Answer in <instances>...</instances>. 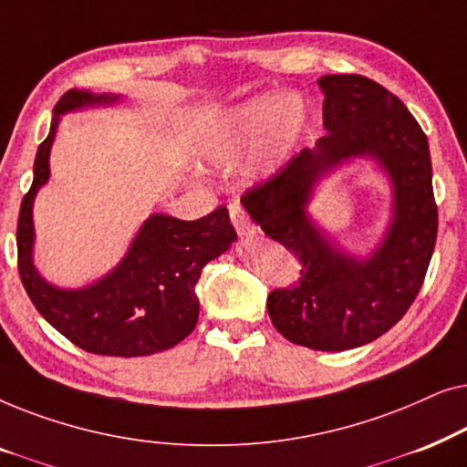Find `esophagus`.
<instances>
[{
  "instance_id": "1",
  "label": "esophagus",
  "mask_w": 467,
  "mask_h": 467,
  "mask_svg": "<svg viewBox=\"0 0 467 467\" xmlns=\"http://www.w3.org/2000/svg\"><path fill=\"white\" fill-rule=\"evenodd\" d=\"M229 216H232V223L235 227V232H238L242 238H253L254 234H257V227L253 225L251 219H248L244 210H242V206L238 202H232L229 203Z\"/></svg>"
}]
</instances>
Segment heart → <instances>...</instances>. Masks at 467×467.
<instances>
[{"mask_svg": "<svg viewBox=\"0 0 467 467\" xmlns=\"http://www.w3.org/2000/svg\"><path fill=\"white\" fill-rule=\"evenodd\" d=\"M306 125V106L296 95L265 93L235 106L203 133L200 150L208 163L235 165L264 138L257 170L272 174L280 168Z\"/></svg>", "mask_w": 467, "mask_h": 467, "instance_id": "heart-1", "label": "heart"}]
</instances>
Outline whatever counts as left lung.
<instances>
[{
    "label": "left lung",
    "mask_w": 467,
    "mask_h": 467,
    "mask_svg": "<svg viewBox=\"0 0 467 467\" xmlns=\"http://www.w3.org/2000/svg\"><path fill=\"white\" fill-rule=\"evenodd\" d=\"M325 136L276 176L242 195L265 235L297 254L302 276L267 296V315L286 340L348 350L393 327L423 285L438 234L427 136L400 98L357 74L318 78ZM350 158H372L394 191L392 221L366 258L344 252L307 214L316 184Z\"/></svg>",
    "instance_id": "obj_1"
}]
</instances>
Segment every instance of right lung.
Wrapping results in <instances>:
<instances>
[{"label": "right lung", "mask_w": 467, "mask_h": 467, "mask_svg": "<svg viewBox=\"0 0 467 467\" xmlns=\"http://www.w3.org/2000/svg\"><path fill=\"white\" fill-rule=\"evenodd\" d=\"M117 101L120 95L78 88L57 101L48 138L37 146L34 182L18 213V274L37 312L76 347L95 355L144 357L176 347L195 329V285L203 265L225 253L238 235L225 206L197 221L150 214L106 276L80 289H61L42 278L34 265V202L50 178L48 159L61 114Z\"/></svg>", "instance_id": "right-lung-1"}]
</instances>
